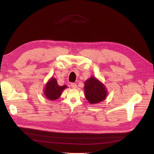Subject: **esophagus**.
Here are the masks:
<instances>
[{"label": "esophagus", "instance_id": "esophagus-1", "mask_svg": "<svg viewBox=\"0 0 154 154\" xmlns=\"http://www.w3.org/2000/svg\"><path fill=\"white\" fill-rule=\"evenodd\" d=\"M71 88H77V85L75 83H72L71 84Z\"/></svg>", "mask_w": 154, "mask_h": 154}]
</instances>
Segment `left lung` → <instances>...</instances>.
Returning <instances> with one entry per match:
<instances>
[{
    "label": "left lung",
    "mask_w": 154,
    "mask_h": 154,
    "mask_svg": "<svg viewBox=\"0 0 154 154\" xmlns=\"http://www.w3.org/2000/svg\"><path fill=\"white\" fill-rule=\"evenodd\" d=\"M84 91L87 100L91 104H96L104 100L108 92L104 84L97 78L91 76L85 82Z\"/></svg>",
    "instance_id": "obj_1"
}]
</instances>
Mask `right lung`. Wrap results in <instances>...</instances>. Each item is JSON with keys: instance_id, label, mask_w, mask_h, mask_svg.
I'll return each instance as SVG.
<instances>
[{"instance_id": "obj_1", "label": "right lung", "mask_w": 154, "mask_h": 154, "mask_svg": "<svg viewBox=\"0 0 154 154\" xmlns=\"http://www.w3.org/2000/svg\"><path fill=\"white\" fill-rule=\"evenodd\" d=\"M67 88L66 85L59 86L56 79L51 77L44 88V95L49 100H55L60 97L63 91Z\"/></svg>"}]
</instances>
